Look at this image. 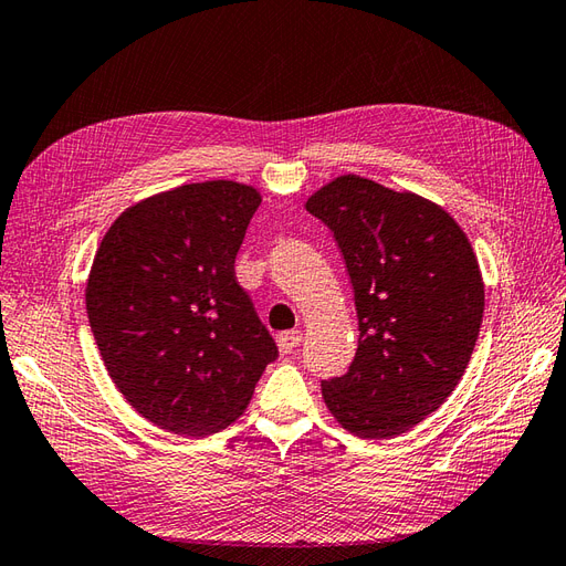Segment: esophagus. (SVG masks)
I'll use <instances>...</instances> for the list:
<instances>
[{
  "mask_svg": "<svg viewBox=\"0 0 566 566\" xmlns=\"http://www.w3.org/2000/svg\"><path fill=\"white\" fill-rule=\"evenodd\" d=\"M301 343V331H286L277 337V345L282 354H292Z\"/></svg>",
  "mask_w": 566,
  "mask_h": 566,
  "instance_id": "34e87169",
  "label": "esophagus"
}]
</instances>
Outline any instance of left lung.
Returning a JSON list of instances; mask_svg holds the SVG:
<instances>
[{
    "instance_id": "8db88e82",
    "label": "left lung",
    "mask_w": 566,
    "mask_h": 566,
    "mask_svg": "<svg viewBox=\"0 0 566 566\" xmlns=\"http://www.w3.org/2000/svg\"><path fill=\"white\" fill-rule=\"evenodd\" d=\"M306 209L333 231L359 318L345 376L321 380L339 424L364 439L422 422L461 380L475 349L484 284L463 229L424 197L339 176Z\"/></svg>"
}]
</instances>
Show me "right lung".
I'll return each instance as SVG.
<instances>
[{
    "mask_svg": "<svg viewBox=\"0 0 566 566\" xmlns=\"http://www.w3.org/2000/svg\"><path fill=\"white\" fill-rule=\"evenodd\" d=\"M258 207L241 182H190L129 207L103 235L88 325L113 384L156 427L188 437L229 427L280 357L235 280Z\"/></svg>",
    "mask_w": 566,
    "mask_h": 566,
    "instance_id": "obj_1",
    "label": "right lung"
}]
</instances>
